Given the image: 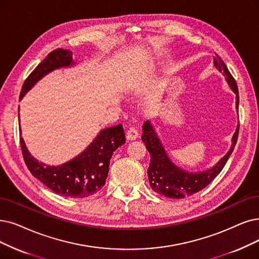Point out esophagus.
<instances>
[{
    "label": "esophagus",
    "instance_id": "obj_1",
    "mask_svg": "<svg viewBox=\"0 0 259 259\" xmlns=\"http://www.w3.org/2000/svg\"><path fill=\"white\" fill-rule=\"evenodd\" d=\"M138 135H139V133H138L137 128L134 127V126H131L127 130V132H126V138L128 140H135V139H137Z\"/></svg>",
    "mask_w": 259,
    "mask_h": 259
}]
</instances>
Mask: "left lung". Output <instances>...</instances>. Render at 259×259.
Masks as SVG:
<instances>
[{"instance_id":"1","label":"left lung","mask_w":259,"mask_h":259,"mask_svg":"<svg viewBox=\"0 0 259 259\" xmlns=\"http://www.w3.org/2000/svg\"><path fill=\"white\" fill-rule=\"evenodd\" d=\"M213 65L220 72H222L224 76H226L225 78L227 84L230 85L231 89L236 94V108L238 110L239 95H238L236 80L218 54H215L213 57ZM142 130L143 134L141 139L146 144L147 150L151 155V162L148 169V178L151 188L155 192L164 195L165 198L184 199L204 189L222 171L227 159L230 158L232 152L234 151L235 144L238 139V134H239V123H238L237 130L232 139V148L226 153L225 156L221 158V160L214 164L212 168L196 173L185 171L177 167L171 161L149 120L143 123Z\"/></svg>"}]
</instances>
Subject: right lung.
Segmentation results:
<instances>
[{
    "mask_svg": "<svg viewBox=\"0 0 259 259\" xmlns=\"http://www.w3.org/2000/svg\"><path fill=\"white\" fill-rule=\"evenodd\" d=\"M73 65L71 51L64 49L52 51L25 79L20 100L51 71ZM124 143L125 135L123 126L118 124L101 131L89 147L72 160L60 165H48L29 154L20 130V146L30 173L52 191L71 199L88 198L102 189L107 179L112 153Z\"/></svg>",
    "mask_w": 259,
    "mask_h": 259,
    "instance_id": "1",
    "label": "right lung"
}]
</instances>
